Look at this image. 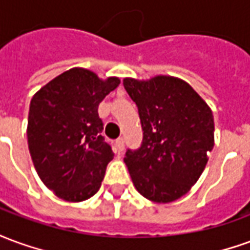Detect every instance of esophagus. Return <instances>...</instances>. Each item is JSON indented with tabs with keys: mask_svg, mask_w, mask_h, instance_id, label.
<instances>
[{
	"mask_svg": "<svg viewBox=\"0 0 250 250\" xmlns=\"http://www.w3.org/2000/svg\"><path fill=\"white\" fill-rule=\"evenodd\" d=\"M115 146L118 148V151H123V150H125V139H123V138H118V139L115 141Z\"/></svg>",
	"mask_w": 250,
	"mask_h": 250,
	"instance_id": "esophagus-1",
	"label": "esophagus"
}]
</instances>
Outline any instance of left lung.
<instances>
[{"label": "left lung", "instance_id": "left-lung-1", "mask_svg": "<svg viewBox=\"0 0 250 250\" xmlns=\"http://www.w3.org/2000/svg\"><path fill=\"white\" fill-rule=\"evenodd\" d=\"M123 85L138 107L143 130L141 146L125 151L131 179L150 201H175L198 181L213 150L211 109L175 77L125 79Z\"/></svg>", "mask_w": 250, "mask_h": 250}]
</instances>
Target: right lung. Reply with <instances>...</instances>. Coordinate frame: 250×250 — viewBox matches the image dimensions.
I'll return each instance as SVG.
<instances>
[{
  "label": "right lung",
  "instance_id": "add662e5",
  "mask_svg": "<svg viewBox=\"0 0 250 250\" xmlns=\"http://www.w3.org/2000/svg\"><path fill=\"white\" fill-rule=\"evenodd\" d=\"M120 84L73 68L36 93L29 105L28 145L36 171L57 197L80 202L102 185L114 152L102 135L98 107Z\"/></svg>",
  "mask_w": 250,
  "mask_h": 250
}]
</instances>
